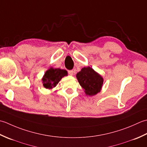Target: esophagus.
Returning a JSON list of instances; mask_svg holds the SVG:
<instances>
[{"instance_id":"1","label":"esophagus","mask_w":147,"mask_h":147,"mask_svg":"<svg viewBox=\"0 0 147 147\" xmlns=\"http://www.w3.org/2000/svg\"><path fill=\"white\" fill-rule=\"evenodd\" d=\"M68 74L69 75H70V76H73L74 75V71L73 70H68Z\"/></svg>"}]
</instances>
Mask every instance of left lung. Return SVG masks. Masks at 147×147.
<instances>
[{
    "label": "left lung",
    "mask_w": 147,
    "mask_h": 147,
    "mask_svg": "<svg viewBox=\"0 0 147 147\" xmlns=\"http://www.w3.org/2000/svg\"><path fill=\"white\" fill-rule=\"evenodd\" d=\"M76 76L86 94L92 96L100 91L103 85V78L91 67L82 68Z\"/></svg>",
    "instance_id": "left-lung-1"
}]
</instances>
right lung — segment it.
<instances>
[{
  "instance_id": "add662e5",
  "label": "right lung",
  "mask_w": 147,
  "mask_h": 147,
  "mask_svg": "<svg viewBox=\"0 0 147 147\" xmlns=\"http://www.w3.org/2000/svg\"><path fill=\"white\" fill-rule=\"evenodd\" d=\"M65 76H67V71L65 70L51 68L46 71L43 77V86L46 89H52Z\"/></svg>"
}]
</instances>
